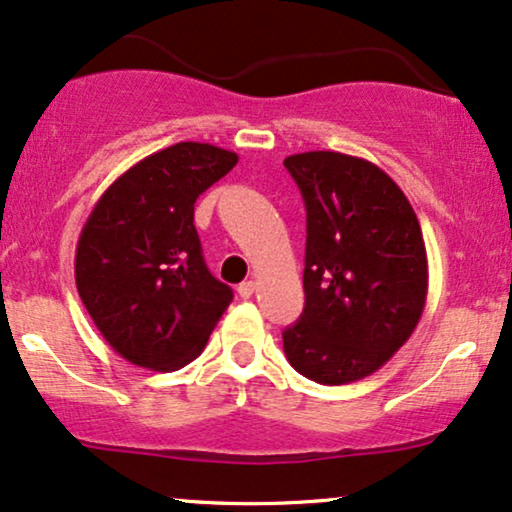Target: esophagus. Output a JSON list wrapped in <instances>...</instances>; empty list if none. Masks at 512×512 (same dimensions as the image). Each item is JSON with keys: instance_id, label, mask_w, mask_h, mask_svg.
I'll list each match as a JSON object with an SVG mask.
<instances>
[{"instance_id": "1", "label": "esophagus", "mask_w": 512, "mask_h": 512, "mask_svg": "<svg viewBox=\"0 0 512 512\" xmlns=\"http://www.w3.org/2000/svg\"><path fill=\"white\" fill-rule=\"evenodd\" d=\"M238 295H241L243 300H248V297L255 295V281H243L241 286H238Z\"/></svg>"}]
</instances>
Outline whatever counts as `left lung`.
I'll list each match as a JSON object with an SVG mask.
<instances>
[{"mask_svg": "<svg viewBox=\"0 0 512 512\" xmlns=\"http://www.w3.org/2000/svg\"><path fill=\"white\" fill-rule=\"evenodd\" d=\"M283 165L307 210L304 309L283 352L304 378L354 383L416 331L428 297L423 231L404 191L364 158L309 151Z\"/></svg>", "mask_w": 512, "mask_h": 512, "instance_id": "1", "label": "left lung"}]
</instances>
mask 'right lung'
Instances as JSON below:
<instances>
[{"label":"right lung","mask_w":512,"mask_h":512,"mask_svg":"<svg viewBox=\"0 0 512 512\" xmlns=\"http://www.w3.org/2000/svg\"><path fill=\"white\" fill-rule=\"evenodd\" d=\"M236 163L224 148L181 141L120 174L84 222L77 293L129 364L151 371L191 364L234 300L203 260L193 205Z\"/></svg>","instance_id":"1"}]
</instances>
